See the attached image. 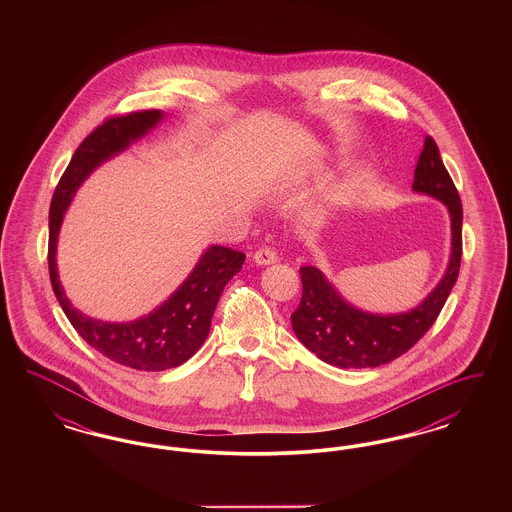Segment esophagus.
Returning <instances> with one entry per match:
<instances>
[{
    "label": "esophagus",
    "instance_id": "34e87169",
    "mask_svg": "<svg viewBox=\"0 0 512 512\" xmlns=\"http://www.w3.org/2000/svg\"><path fill=\"white\" fill-rule=\"evenodd\" d=\"M253 261H255L257 265H272V263L278 261V253H276L274 247L265 245V247H261V249H257V251L253 253Z\"/></svg>",
    "mask_w": 512,
    "mask_h": 512
}]
</instances>
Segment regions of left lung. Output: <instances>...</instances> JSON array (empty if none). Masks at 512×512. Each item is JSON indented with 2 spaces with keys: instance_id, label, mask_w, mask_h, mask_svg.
Returning <instances> with one entry per match:
<instances>
[{
  "instance_id": "8db88e82",
  "label": "left lung",
  "mask_w": 512,
  "mask_h": 512,
  "mask_svg": "<svg viewBox=\"0 0 512 512\" xmlns=\"http://www.w3.org/2000/svg\"><path fill=\"white\" fill-rule=\"evenodd\" d=\"M413 190L436 197L449 209L453 247L445 276L413 311L386 317L345 303L318 268H299L303 295L292 313L293 332L324 363L340 368L388 365L432 328L453 290L463 257V203L430 136L414 169Z\"/></svg>"
}]
</instances>
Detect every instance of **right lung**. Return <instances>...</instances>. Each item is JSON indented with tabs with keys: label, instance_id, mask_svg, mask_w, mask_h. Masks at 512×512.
Masks as SVG:
<instances>
[{
	"label": "right lung",
	"instance_id": "add662e5",
	"mask_svg": "<svg viewBox=\"0 0 512 512\" xmlns=\"http://www.w3.org/2000/svg\"><path fill=\"white\" fill-rule=\"evenodd\" d=\"M161 119V111L149 109L115 115L99 124L74 151L49 207V280L61 309L71 320L74 330L101 355L119 365L146 372L180 366L203 345L209 336L220 293L228 280L240 272L245 261L244 253L220 245L209 247L188 280L159 309L134 322L111 324L82 315L65 297L57 280L55 249L65 209L78 186L103 161L142 138Z\"/></svg>",
	"mask_w": 512,
	"mask_h": 512
}]
</instances>
